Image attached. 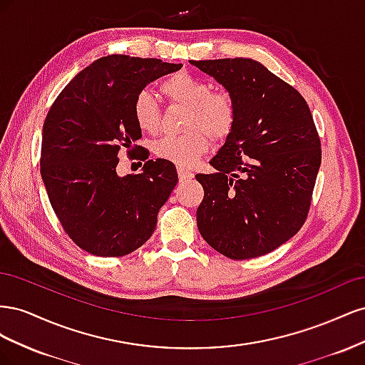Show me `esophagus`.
Returning a JSON list of instances; mask_svg holds the SVG:
<instances>
[{"instance_id": "esophagus-1", "label": "esophagus", "mask_w": 365, "mask_h": 365, "mask_svg": "<svg viewBox=\"0 0 365 365\" xmlns=\"http://www.w3.org/2000/svg\"><path fill=\"white\" fill-rule=\"evenodd\" d=\"M178 178H180V181H189L193 178V173L182 169V168H178Z\"/></svg>"}]
</instances>
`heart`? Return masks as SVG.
Listing matches in <instances>:
<instances>
[{"label": "heart", "instance_id": "1", "mask_svg": "<svg viewBox=\"0 0 365 365\" xmlns=\"http://www.w3.org/2000/svg\"><path fill=\"white\" fill-rule=\"evenodd\" d=\"M169 103L187 108L181 135H165L153 143V153L180 168H192L216 141L227 140L237 123V102L230 90H215L207 81L187 71L169 76L160 86ZM137 126L148 134L161 125V108L149 91H140L132 103Z\"/></svg>", "mask_w": 365, "mask_h": 365}]
</instances>
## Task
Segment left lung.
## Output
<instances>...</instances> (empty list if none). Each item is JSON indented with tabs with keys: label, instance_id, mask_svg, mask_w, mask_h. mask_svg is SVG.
<instances>
[{
	"label": "left lung",
	"instance_id": "left-lung-1",
	"mask_svg": "<svg viewBox=\"0 0 365 365\" xmlns=\"http://www.w3.org/2000/svg\"><path fill=\"white\" fill-rule=\"evenodd\" d=\"M237 102V123L217 155L216 173H197L196 210L207 244L233 260L283 245L307 217L322 164V141L303 96L247 59L190 61Z\"/></svg>",
	"mask_w": 365,
	"mask_h": 365
}]
</instances>
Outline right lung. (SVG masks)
I'll list each match as a JSON object with an SVG mask.
<instances>
[{
	"mask_svg": "<svg viewBox=\"0 0 365 365\" xmlns=\"http://www.w3.org/2000/svg\"><path fill=\"white\" fill-rule=\"evenodd\" d=\"M182 63L109 54L77 74L53 102L42 128L41 176L65 233L86 252L121 257L152 236L178 182L173 163L148 160L132 103L149 82ZM146 160L118 177V155Z\"/></svg>",
	"mask_w": 365,
	"mask_h": 365,
	"instance_id": "obj_1",
	"label": "right lung"
}]
</instances>
